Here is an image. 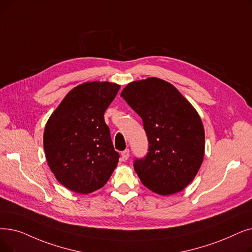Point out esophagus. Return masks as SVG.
Instances as JSON below:
<instances>
[{
  "instance_id": "esophagus-1",
  "label": "esophagus",
  "mask_w": 252,
  "mask_h": 252,
  "mask_svg": "<svg viewBox=\"0 0 252 252\" xmlns=\"http://www.w3.org/2000/svg\"><path fill=\"white\" fill-rule=\"evenodd\" d=\"M128 157H129V150L128 149H126V150H124L123 152H122V159L125 161V160H126L127 158H128Z\"/></svg>"
}]
</instances>
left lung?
Instances as JSON below:
<instances>
[{"label": "left lung", "instance_id": "obj_1", "mask_svg": "<svg viewBox=\"0 0 252 252\" xmlns=\"http://www.w3.org/2000/svg\"><path fill=\"white\" fill-rule=\"evenodd\" d=\"M120 96L142 118L148 139L147 155L134 161L141 182L161 195L181 191L204 159L200 115L176 87L156 77L128 83Z\"/></svg>", "mask_w": 252, "mask_h": 252}]
</instances>
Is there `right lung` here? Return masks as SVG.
Listing matches in <instances>:
<instances>
[{"label": "right lung", "mask_w": 252, "mask_h": 252, "mask_svg": "<svg viewBox=\"0 0 252 252\" xmlns=\"http://www.w3.org/2000/svg\"><path fill=\"white\" fill-rule=\"evenodd\" d=\"M120 85L85 82L69 92L45 126L43 145L51 172L64 188L91 193L107 183L117 166L104 113Z\"/></svg>", "instance_id": "1"}]
</instances>
